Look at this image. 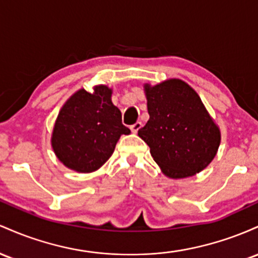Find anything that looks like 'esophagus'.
Here are the masks:
<instances>
[{
    "label": "esophagus",
    "instance_id": "obj_1",
    "mask_svg": "<svg viewBox=\"0 0 258 258\" xmlns=\"http://www.w3.org/2000/svg\"><path fill=\"white\" fill-rule=\"evenodd\" d=\"M141 126H143V123H141V121H137V123L133 124V125L130 126V129H132L133 133H138L139 130H140Z\"/></svg>",
    "mask_w": 258,
    "mask_h": 258
}]
</instances>
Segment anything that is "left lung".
I'll use <instances>...</instances> for the list:
<instances>
[{"mask_svg": "<svg viewBox=\"0 0 258 258\" xmlns=\"http://www.w3.org/2000/svg\"><path fill=\"white\" fill-rule=\"evenodd\" d=\"M150 119L139 130L156 163L167 176L186 178L215 158L221 132L201 98L180 79L145 84Z\"/></svg>", "mask_w": 258, "mask_h": 258, "instance_id": "left-lung-1", "label": "left lung"}]
</instances>
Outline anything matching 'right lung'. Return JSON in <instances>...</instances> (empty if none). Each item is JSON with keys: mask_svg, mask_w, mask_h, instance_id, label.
I'll use <instances>...</instances> for the list:
<instances>
[{"mask_svg": "<svg viewBox=\"0 0 258 258\" xmlns=\"http://www.w3.org/2000/svg\"><path fill=\"white\" fill-rule=\"evenodd\" d=\"M111 96L106 85L96 86L92 94L82 89L60 108L51 143L66 167L79 173L94 172L111 157L120 135L130 134Z\"/></svg>", "mask_w": 258, "mask_h": 258, "instance_id": "1", "label": "right lung"}]
</instances>
